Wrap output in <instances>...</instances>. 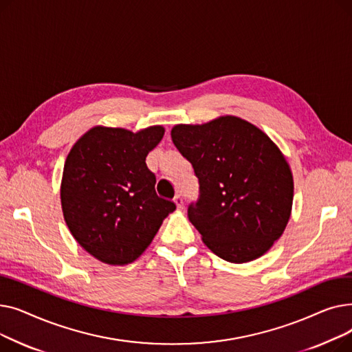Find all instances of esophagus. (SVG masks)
<instances>
[{"instance_id":"34e87169","label":"esophagus","mask_w":352,"mask_h":352,"mask_svg":"<svg viewBox=\"0 0 352 352\" xmlns=\"http://www.w3.org/2000/svg\"><path fill=\"white\" fill-rule=\"evenodd\" d=\"M174 202H175V206H177L178 210H182V208H184V199H182L181 195H175Z\"/></svg>"}]
</instances>
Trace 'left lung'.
<instances>
[{"instance_id": "8db88e82", "label": "left lung", "mask_w": 352, "mask_h": 352, "mask_svg": "<svg viewBox=\"0 0 352 352\" xmlns=\"http://www.w3.org/2000/svg\"><path fill=\"white\" fill-rule=\"evenodd\" d=\"M199 181L188 218L219 258L243 264L264 255L291 217L294 179L284 154L254 124L234 116L171 129Z\"/></svg>"}]
</instances>
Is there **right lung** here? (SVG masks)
Returning <instances> with one entry per match:
<instances>
[{
	"label": "right lung",
	"instance_id": "add662e5",
	"mask_svg": "<svg viewBox=\"0 0 352 352\" xmlns=\"http://www.w3.org/2000/svg\"><path fill=\"white\" fill-rule=\"evenodd\" d=\"M165 129L133 133L92 126L72 145L61 179V207L76 241L98 261L126 265L151 244L164 218L175 210L155 192L145 158Z\"/></svg>",
	"mask_w": 352,
	"mask_h": 352
}]
</instances>
